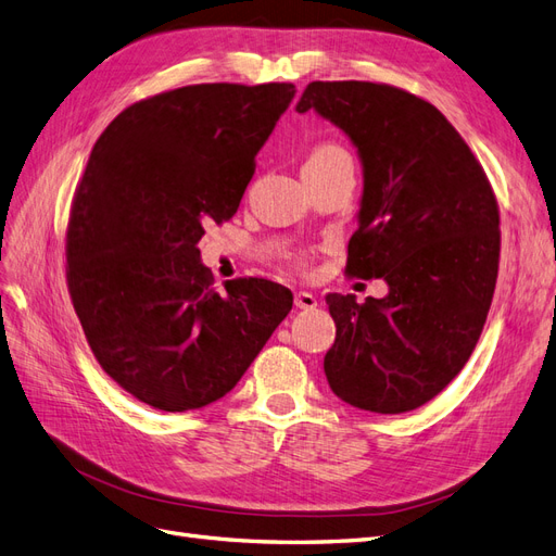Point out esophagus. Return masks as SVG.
Returning <instances> with one entry per match:
<instances>
[{"label":"esophagus","instance_id":"34e87169","mask_svg":"<svg viewBox=\"0 0 556 556\" xmlns=\"http://www.w3.org/2000/svg\"><path fill=\"white\" fill-rule=\"evenodd\" d=\"M294 306L301 311H313L317 306V299L311 292H296L294 294Z\"/></svg>","mask_w":556,"mask_h":556}]
</instances>
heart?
<instances>
[{
    "instance_id": "1",
    "label": "heart",
    "mask_w": 556,
    "mask_h": 556,
    "mask_svg": "<svg viewBox=\"0 0 556 556\" xmlns=\"http://www.w3.org/2000/svg\"><path fill=\"white\" fill-rule=\"evenodd\" d=\"M345 150L343 148H339L336 143H319L313 153H311V157L308 160H317V157H331V155H343Z\"/></svg>"
}]
</instances>
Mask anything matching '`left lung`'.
Listing matches in <instances>:
<instances>
[{
    "instance_id": "left-lung-1",
    "label": "left lung",
    "mask_w": 556,
    "mask_h": 556,
    "mask_svg": "<svg viewBox=\"0 0 556 556\" xmlns=\"http://www.w3.org/2000/svg\"><path fill=\"white\" fill-rule=\"evenodd\" d=\"M308 109L348 134L364 166L345 274L390 285L364 304L327 294L329 387L362 410H415L462 371L482 333L498 276L496 194L447 117L406 90L313 80L296 104Z\"/></svg>"
}]
</instances>
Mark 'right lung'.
Wrapping results in <instances>:
<instances>
[{"instance_id":"right-lung-1","label":"right lung","mask_w":556,"mask_h":556,"mask_svg":"<svg viewBox=\"0 0 556 556\" xmlns=\"http://www.w3.org/2000/svg\"><path fill=\"white\" fill-rule=\"evenodd\" d=\"M292 83H199L127 106L97 139L66 225V288L109 378L164 413L223 399L292 311V292L199 260L237 213Z\"/></svg>"}]
</instances>
